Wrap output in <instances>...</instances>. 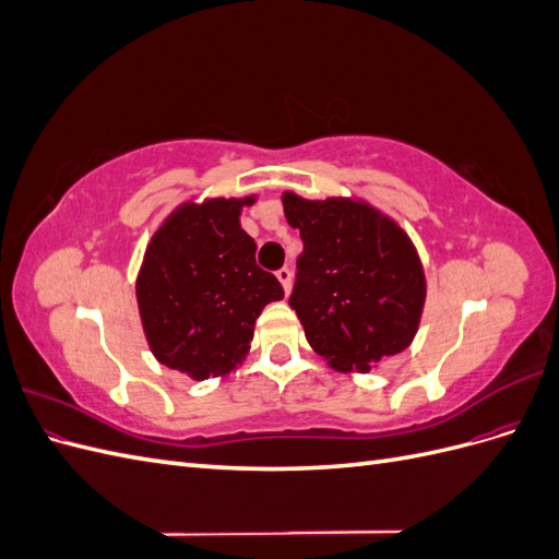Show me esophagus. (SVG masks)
I'll return each instance as SVG.
<instances>
[{
    "mask_svg": "<svg viewBox=\"0 0 559 559\" xmlns=\"http://www.w3.org/2000/svg\"><path fill=\"white\" fill-rule=\"evenodd\" d=\"M277 280H280V284H282L284 294H289V292H292V270H289V267L277 270Z\"/></svg>",
    "mask_w": 559,
    "mask_h": 559,
    "instance_id": "esophagus-1",
    "label": "esophagus"
}]
</instances>
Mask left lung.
<instances>
[{"mask_svg":"<svg viewBox=\"0 0 559 559\" xmlns=\"http://www.w3.org/2000/svg\"><path fill=\"white\" fill-rule=\"evenodd\" d=\"M302 253L289 306L337 373H368L413 343L427 300L419 253L396 218L357 195L282 193Z\"/></svg>","mask_w":559,"mask_h":559,"instance_id":"8db88e82","label":"left lung"}]
</instances>
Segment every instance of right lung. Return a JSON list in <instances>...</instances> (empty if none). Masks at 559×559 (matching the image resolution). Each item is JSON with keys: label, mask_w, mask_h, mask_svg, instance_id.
<instances>
[{"label": "right lung", "mask_w": 559, "mask_h": 559, "mask_svg": "<svg viewBox=\"0 0 559 559\" xmlns=\"http://www.w3.org/2000/svg\"><path fill=\"white\" fill-rule=\"evenodd\" d=\"M242 198H191L151 235L134 282L146 345L156 361L191 380L226 378L247 359L275 275L257 265V242L240 226Z\"/></svg>", "instance_id": "right-lung-1"}]
</instances>
